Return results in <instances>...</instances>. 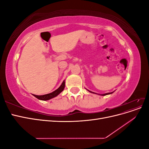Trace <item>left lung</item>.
I'll use <instances>...</instances> for the list:
<instances>
[{"instance_id": "obj_1", "label": "left lung", "mask_w": 149, "mask_h": 149, "mask_svg": "<svg viewBox=\"0 0 149 149\" xmlns=\"http://www.w3.org/2000/svg\"><path fill=\"white\" fill-rule=\"evenodd\" d=\"M88 91H89V92H90V93H94V94H97V93H93V92H92V91H90L89 90H88V89H87ZM114 91H113V92H112V93H105V94H99V95H101V96H106V95H108V94H112V93H113Z\"/></svg>"}]
</instances>
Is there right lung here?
Segmentation results:
<instances>
[{
  "label": "right lung",
  "instance_id": "right-lung-1",
  "mask_svg": "<svg viewBox=\"0 0 149 149\" xmlns=\"http://www.w3.org/2000/svg\"><path fill=\"white\" fill-rule=\"evenodd\" d=\"M65 86V80L63 81L62 84H61L60 86L57 89H56L55 91H54L53 92L51 93H49V94H44V95H35V94H33V95L35 97H37V99L40 100H42V101H47L49 100H51V99L55 97L56 96H57L58 94H60L64 90Z\"/></svg>",
  "mask_w": 149,
  "mask_h": 149
}]
</instances>
